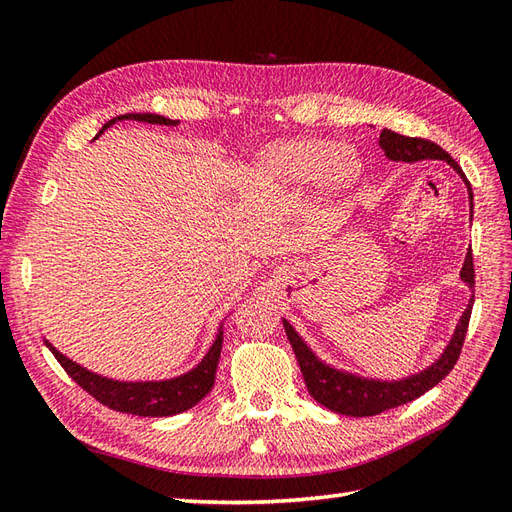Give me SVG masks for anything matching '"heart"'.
Returning <instances> with one entry per match:
<instances>
[{
	"label": "heart",
	"mask_w": 512,
	"mask_h": 512,
	"mask_svg": "<svg viewBox=\"0 0 512 512\" xmlns=\"http://www.w3.org/2000/svg\"><path fill=\"white\" fill-rule=\"evenodd\" d=\"M264 164L268 173L279 179L303 183L322 175L335 188L348 186L359 173V162L348 151H339L337 144L318 138L277 144L266 153Z\"/></svg>",
	"instance_id": "1"
}]
</instances>
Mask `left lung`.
I'll list each match as a JSON object with an SVG mask.
<instances>
[{"label":"left lung","instance_id":"1","mask_svg":"<svg viewBox=\"0 0 512 512\" xmlns=\"http://www.w3.org/2000/svg\"><path fill=\"white\" fill-rule=\"evenodd\" d=\"M381 147L389 160H398V162L445 160L450 166H454L456 173L461 175L463 181L467 183L469 205L474 207V192H471V186H469L465 173L461 170V166L452 160L450 153L443 151L439 144L430 142L426 138H409V136H400L391 129H381ZM461 277L465 283L474 287L476 270H474V257H471V248L465 257ZM471 305H474V300H471L469 307L465 309L461 322H458V326H456V333L452 337L448 350L443 352V357L426 372L406 378V381H400V383L363 381V378L337 372L313 357V352L303 344V339L296 335L290 322L283 320V326H285L287 339H290V344L294 348V355L298 359L300 372H303L305 385L311 393V398L335 413L350 415V417H370V415H378V413L389 411V409H396V406H402L406 402L419 398L422 393H426L428 389L441 383L443 378L452 372V368L456 365L458 357H461V350H463V342H465L467 326H469V318H471Z\"/></svg>","mask_w":512,"mask_h":512}]
</instances>
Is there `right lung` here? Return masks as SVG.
I'll return each mask as SVG.
<instances>
[{"label":"right lung","instance_id":"1","mask_svg":"<svg viewBox=\"0 0 512 512\" xmlns=\"http://www.w3.org/2000/svg\"><path fill=\"white\" fill-rule=\"evenodd\" d=\"M116 121H142V123H157V125L179 123V121H170L160 114H123L108 121L103 125V129H108ZM45 344L51 350V355L58 359L64 372H67L77 385H80L86 393H90V396H93L97 402H101L103 406H108L112 411L140 415V417H166V415H177L192 409L196 402H201L207 393L212 391L220 350H222V331H218L214 346L209 348L205 359L196 365L192 372L173 378V381H162V383H116V381H110V378H103L80 368V365L73 363L71 359L60 355V352L49 342Z\"/></svg>","mask_w":512,"mask_h":512}]
</instances>
